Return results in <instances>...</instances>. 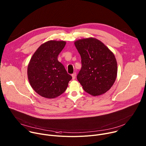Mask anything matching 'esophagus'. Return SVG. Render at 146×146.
<instances>
[{
	"mask_svg": "<svg viewBox=\"0 0 146 146\" xmlns=\"http://www.w3.org/2000/svg\"><path fill=\"white\" fill-rule=\"evenodd\" d=\"M72 79L73 80H74L75 78H76V73H74L72 74Z\"/></svg>",
	"mask_w": 146,
	"mask_h": 146,
	"instance_id": "34e87169",
	"label": "esophagus"
}]
</instances>
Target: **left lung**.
Returning <instances> with one entry per match:
<instances>
[{
    "label": "left lung",
    "mask_w": 146,
    "mask_h": 146,
    "mask_svg": "<svg viewBox=\"0 0 146 146\" xmlns=\"http://www.w3.org/2000/svg\"><path fill=\"white\" fill-rule=\"evenodd\" d=\"M75 46L81 58L77 78L86 92L93 96L105 94L113 86L117 74L113 53L99 40H78Z\"/></svg>",
    "instance_id": "obj_1"
}]
</instances>
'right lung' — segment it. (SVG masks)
Segmentation results:
<instances>
[{
  "mask_svg": "<svg viewBox=\"0 0 146 146\" xmlns=\"http://www.w3.org/2000/svg\"><path fill=\"white\" fill-rule=\"evenodd\" d=\"M64 41L50 40L41 44L33 55L28 67V77L32 88L40 96L52 99L66 90L72 77L58 60Z\"/></svg>",
  "mask_w": 146,
  "mask_h": 146,
  "instance_id": "1",
  "label": "right lung"
}]
</instances>
